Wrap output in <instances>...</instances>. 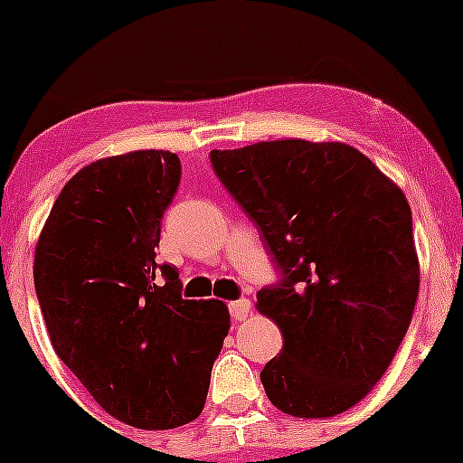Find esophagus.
Returning a JSON list of instances; mask_svg holds the SVG:
<instances>
[{
    "instance_id": "obj_1",
    "label": "esophagus",
    "mask_w": 463,
    "mask_h": 463,
    "mask_svg": "<svg viewBox=\"0 0 463 463\" xmlns=\"http://www.w3.org/2000/svg\"><path fill=\"white\" fill-rule=\"evenodd\" d=\"M228 311H231L232 320L235 322H241L246 320L250 316V300H246V298H241V300H235L228 305Z\"/></svg>"
}]
</instances>
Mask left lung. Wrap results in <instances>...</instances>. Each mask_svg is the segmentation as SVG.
Returning <instances> with one entry per match:
<instances>
[{
  "mask_svg": "<svg viewBox=\"0 0 463 463\" xmlns=\"http://www.w3.org/2000/svg\"><path fill=\"white\" fill-rule=\"evenodd\" d=\"M223 188L282 273L258 309L282 329L261 370L270 403L300 419L345 412L385 374L419 296L412 210L356 147L302 138L213 149Z\"/></svg>",
  "mask_w": 463,
  "mask_h": 463,
  "instance_id": "obj_1",
  "label": "left lung"
}]
</instances>
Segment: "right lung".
Instances as JSON below:
<instances>
[{
  "label": "right lung",
  "instance_id": "obj_1",
  "mask_svg": "<svg viewBox=\"0 0 463 463\" xmlns=\"http://www.w3.org/2000/svg\"><path fill=\"white\" fill-rule=\"evenodd\" d=\"M181 161L165 149L100 158L69 179L35 246V293L60 361L102 410L141 430L194 421L231 329L222 300H184L158 264Z\"/></svg>",
  "mask_w": 463,
  "mask_h": 463
}]
</instances>
